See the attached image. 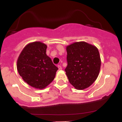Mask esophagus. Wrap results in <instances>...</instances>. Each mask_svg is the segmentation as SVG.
<instances>
[{
    "label": "esophagus",
    "instance_id": "esophagus-1",
    "mask_svg": "<svg viewBox=\"0 0 122 122\" xmlns=\"http://www.w3.org/2000/svg\"><path fill=\"white\" fill-rule=\"evenodd\" d=\"M58 68L59 70H62V67H61L60 65H58Z\"/></svg>",
    "mask_w": 122,
    "mask_h": 122
}]
</instances>
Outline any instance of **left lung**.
Wrapping results in <instances>:
<instances>
[{
  "mask_svg": "<svg viewBox=\"0 0 122 122\" xmlns=\"http://www.w3.org/2000/svg\"><path fill=\"white\" fill-rule=\"evenodd\" d=\"M67 67L68 81L76 89L90 87L97 78L101 59L96 46L86 42H74L67 46Z\"/></svg>",
  "mask_w": 122,
  "mask_h": 122,
  "instance_id": "1",
  "label": "left lung"
}]
</instances>
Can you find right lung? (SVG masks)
I'll list each match as a JSON object with an SVG mask.
<instances>
[{"mask_svg": "<svg viewBox=\"0 0 122 122\" xmlns=\"http://www.w3.org/2000/svg\"><path fill=\"white\" fill-rule=\"evenodd\" d=\"M47 46L41 42L29 43L25 46L17 61V70L29 86L43 89L55 77L58 68L46 55Z\"/></svg>", "mask_w": 122, "mask_h": 122, "instance_id": "right-lung-1", "label": "right lung"}]
</instances>
